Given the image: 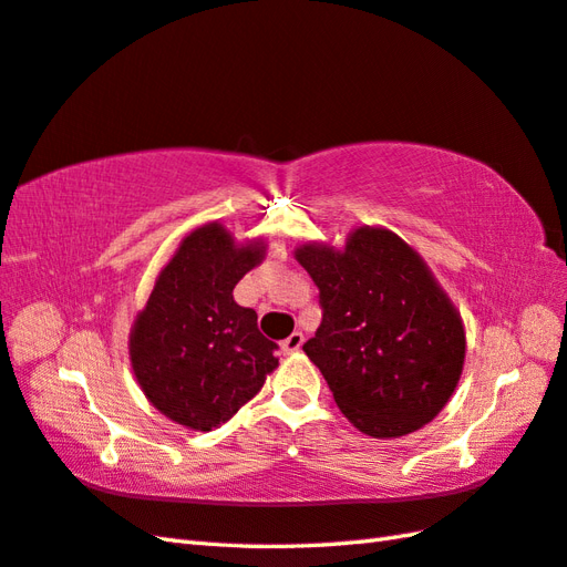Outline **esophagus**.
Wrapping results in <instances>:
<instances>
[{
	"label": "esophagus",
	"instance_id": "1",
	"mask_svg": "<svg viewBox=\"0 0 567 567\" xmlns=\"http://www.w3.org/2000/svg\"><path fill=\"white\" fill-rule=\"evenodd\" d=\"M301 343H305V336H301L299 331H295L292 336L285 338L280 346H282V350H285V352H297V350L301 348Z\"/></svg>",
	"mask_w": 567,
	"mask_h": 567
}]
</instances>
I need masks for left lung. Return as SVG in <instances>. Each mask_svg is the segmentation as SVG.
Wrapping results in <instances>:
<instances>
[{
  "label": "left lung",
  "mask_w": 567,
  "mask_h": 567,
  "mask_svg": "<svg viewBox=\"0 0 567 567\" xmlns=\"http://www.w3.org/2000/svg\"><path fill=\"white\" fill-rule=\"evenodd\" d=\"M323 321L305 343L340 411L374 440L405 437L440 415L462 379V313L411 244L386 227L352 229L343 246L301 244Z\"/></svg>",
  "instance_id": "obj_1"
}]
</instances>
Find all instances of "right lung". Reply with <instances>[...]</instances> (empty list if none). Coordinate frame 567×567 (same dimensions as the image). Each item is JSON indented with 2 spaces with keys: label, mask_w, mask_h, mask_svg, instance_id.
Wrapping results in <instances>:
<instances>
[{
  "label": "right lung",
  "mask_w": 567,
  "mask_h": 567,
  "mask_svg": "<svg viewBox=\"0 0 567 567\" xmlns=\"http://www.w3.org/2000/svg\"><path fill=\"white\" fill-rule=\"evenodd\" d=\"M268 244L236 241L221 221L193 229L154 282L130 328L127 352L147 401L174 423L209 432L260 391L278 367L258 313L234 287L260 266Z\"/></svg>",
  "instance_id": "1"
}]
</instances>
